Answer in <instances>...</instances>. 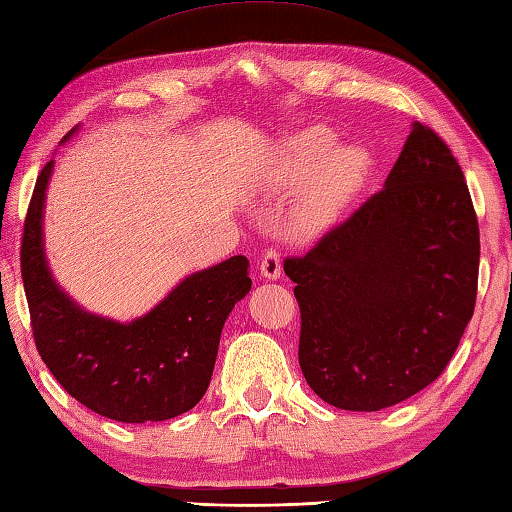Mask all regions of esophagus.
I'll use <instances>...</instances> for the list:
<instances>
[{
    "label": "esophagus",
    "mask_w": 512,
    "mask_h": 512,
    "mask_svg": "<svg viewBox=\"0 0 512 512\" xmlns=\"http://www.w3.org/2000/svg\"><path fill=\"white\" fill-rule=\"evenodd\" d=\"M281 269V254H278L276 249H267L263 258H260V274H263L267 281H278V278H281Z\"/></svg>",
    "instance_id": "esophagus-1"
}]
</instances>
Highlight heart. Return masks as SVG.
Returning <instances> with one entry per match:
<instances>
[{
    "mask_svg": "<svg viewBox=\"0 0 512 512\" xmlns=\"http://www.w3.org/2000/svg\"><path fill=\"white\" fill-rule=\"evenodd\" d=\"M334 146V133L307 127L287 138L278 153L274 189L298 194L289 207V229L296 236L321 234L339 216L343 202L361 178L363 158L352 147Z\"/></svg>",
    "mask_w": 512,
    "mask_h": 512,
    "instance_id": "1",
    "label": "heart"
}]
</instances>
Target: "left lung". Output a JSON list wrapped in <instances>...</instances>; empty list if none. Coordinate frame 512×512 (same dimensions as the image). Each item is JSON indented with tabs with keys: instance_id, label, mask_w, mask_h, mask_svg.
<instances>
[{
	"instance_id": "8db88e82",
	"label": "left lung",
	"mask_w": 512,
	"mask_h": 512,
	"mask_svg": "<svg viewBox=\"0 0 512 512\" xmlns=\"http://www.w3.org/2000/svg\"><path fill=\"white\" fill-rule=\"evenodd\" d=\"M298 363L325 403L374 412L446 370L475 312L479 225L448 144L412 122L383 189L285 260Z\"/></svg>"
}]
</instances>
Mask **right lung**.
<instances>
[{
    "instance_id": "obj_1",
    "label": "right lung",
    "mask_w": 512,
    "mask_h": 512,
    "mask_svg": "<svg viewBox=\"0 0 512 512\" xmlns=\"http://www.w3.org/2000/svg\"><path fill=\"white\" fill-rule=\"evenodd\" d=\"M53 167L55 160H48L35 182L22 240L37 352L73 399L106 419L147 423L178 417L209 388L220 332L252 289L249 260L231 256L189 274L129 323L84 310L55 281L46 260L44 202Z\"/></svg>"
}]
</instances>
